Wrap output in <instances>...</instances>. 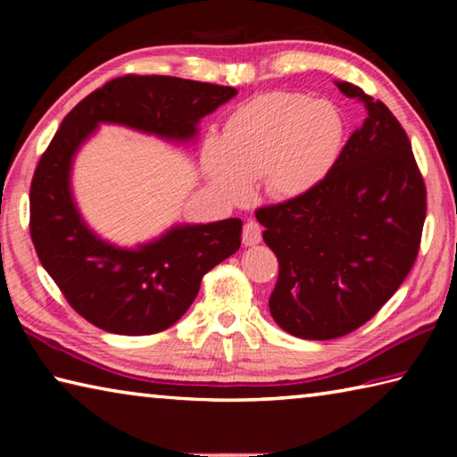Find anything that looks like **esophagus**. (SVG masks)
I'll use <instances>...</instances> for the list:
<instances>
[{
	"instance_id": "esophagus-1",
	"label": "esophagus",
	"mask_w": 457,
	"mask_h": 457,
	"mask_svg": "<svg viewBox=\"0 0 457 457\" xmlns=\"http://www.w3.org/2000/svg\"><path fill=\"white\" fill-rule=\"evenodd\" d=\"M262 242V228L260 223L250 220L244 226V244L245 245H256Z\"/></svg>"
}]
</instances>
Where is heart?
I'll return each instance as SVG.
<instances>
[{"label":"heart","instance_id":"b5f03b06","mask_svg":"<svg viewBox=\"0 0 457 457\" xmlns=\"http://www.w3.org/2000/svg\"><path fill=\"white\" fill-rule=\"evenodd\" d=\"M345 145V119L330 100L272 90L228 114L221 138L207 137L201 165L215 189L242 204L260 177L274 199L312 191L335 167Z\"/></svg>","mask_w":457,"mask_h":457}]
</instances>
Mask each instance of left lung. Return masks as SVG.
Wrapping results in <instances>:
<instances>
[{"mask_svg":"<svg viewBox=\"0 0 457 457\" xmlns=\"http://www.w3.org/2000/svg\"><path fill=\"white\" fill-rule=\"evenodd\" d=\"M337 87L362 106V125L312 191L256 212L280 264L270 314L308 340L349 335L397 292L420 252L428 207L399 120L354 84Z\"/></svg>","mask_w":457,"mask_h":457,"instance_id":"8db88e82","label":"left lung"}]
</instances>
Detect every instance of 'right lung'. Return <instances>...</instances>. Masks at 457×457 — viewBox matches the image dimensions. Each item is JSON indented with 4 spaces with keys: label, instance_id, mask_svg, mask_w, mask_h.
I'll list each match as a JSON object with an SVG mask.
<instances>
[{
    "label": "right lung",
    "instance_id": "1",
    "mask_svg": "<svg viewBox=\"0 0 457 457\" xmlns=\"http://www.w3.org/2000/svg\"><path fill=\"white\" fill-rule=\"evenodd\" d=\"M237 95L173 76H120L80 100L42 154L29 189V234L46 272L76 312L114 335H154L195 300L201 278L242 244V220L177 223L137 247L100 237L76 207L72 163L100 125L169 143L197 138L201 119Z\"/></svg>",
    "mask_w": 457,
    "mask_h": 457
}]
</instances>
